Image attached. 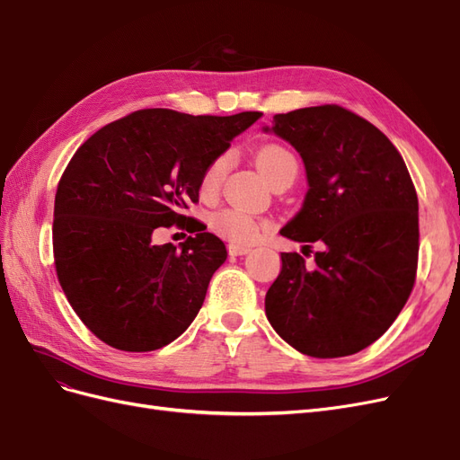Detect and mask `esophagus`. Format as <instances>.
Returning <instances> with one entry per match:
<instances>
[{
  "instance_id": "esophagus-1",
  "label": "esophagus",
  "mask_w": 460,
  "mask_h": 460,
  "mask_svg": "<svg viewBox=\"0 0 460 460\" xmlns=\"http://www.w3.org/2000/svg\"><path fill=\"white\" fill-rule=\"evenodd\" d=\"M252 252V249H249L247 245H240V243H230L228 245V253L232 255V257H240V255H245V253H249Z\"/></svg>"
}]
</instances>
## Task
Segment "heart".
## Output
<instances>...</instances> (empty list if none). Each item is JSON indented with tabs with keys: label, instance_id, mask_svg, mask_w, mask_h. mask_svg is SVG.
<instances>
[{
	"label": "heart",
	"instance_id": "b5f03b06",
	"mask_svg": "<svg viewBox=\"0 0 460 460\" xmlns=\"http://www.w3.org/2000/svg\"><path fill=\"white\" fill-rule=\"evenodd\" d=\"M289 161H296L291 157V153L286 151L280 146H264L257 153V164L262 171V174L269 180H272L278 172H280L282 166ZM230 164L228 155H218L211 164L207 166V171L201 180V190L205 193H211L218 188V184L225 178ZM213 228L222 235V238L230 240L232 243H253L257 242L264 228H267V222L247 211L243 207H226L218 211L213 217Z\"/></svg>",
	"mask_w": 460,
	"mask_h": 460
}]
</instances>
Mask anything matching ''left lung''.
Returning a JSON list of instances; mask_svg holds the SVG:
<instances>
[{
  "label": "left lung",
  "mask_w": 460,
  "mask_h": 460,
  "mask_svg": "<svg viewBox=\"0 0 460 460\" xmlns=\"http://www.w3.org/2000/svg\"><path fill=\"white\" fill-rule=\"evenodd\" d=\"M262 130L294 146L307 172L303 205L280 234L324 245L311 269L282 253L264 297L269 323L303 355L358 353L394 324L414 286L419 198L407 164L374 124L340 105L289 111Z\"/></svg>",
  "instance_id": "1"
}]
</instances>
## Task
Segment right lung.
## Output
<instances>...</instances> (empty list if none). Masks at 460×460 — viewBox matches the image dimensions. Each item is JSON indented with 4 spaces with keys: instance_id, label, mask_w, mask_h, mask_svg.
<instances>
[{
    "instance_id": "obj_1",
    "label": "right lung",
    "mask_w": 460,
    "mask_h": 460,
    "mask_svg": "<svg viewBox=\"0 0 460 460\" xmlns=\"http://www.w3.org/2000/svg\"><path fill=\"white\" fill-rule=\"evenodd\" d=\"M261 115L142 109L78 147L55 193L53 255L65 296L93 336L144 353L188 330L226 245L205 228L180 249L155 245L153 232L186 226L182 208L198 201L207 166Z\"/></svg>"
}]
</instances>
